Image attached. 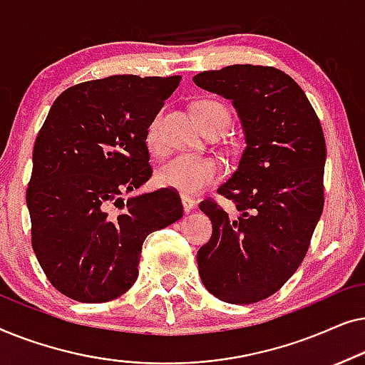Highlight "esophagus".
I'll list each match as a JSON object with an SVG mask.
<instances>
[{"label":"esophagus","instance_id":"esophagus-1","mask_svg":"<svg viewBox=\"0 0 365 365\" xmlns=\"http://www.w3.org/2000/svg\"><path fill=\"white\" fill-rule=\"evenodd\" d=\"M182 207H184V212L189 214L194 211V207H196V201H192L191 197L187 196H182Z\"/></svg>","mask_w":365,"mask_h":365}]
</instances>
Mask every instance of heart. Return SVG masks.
Returning a JSON list of instances; mask_svg holds the SVG:
<instances>
[{
  "instance_id": "obj_1",
  "label": "heart",
  "mask_w": 365,
  "mask_h": 365,
  "mask_svg": "<svg viewBox=\"0 0 365 365\" xmlns=\"http://www.w3.org/2000/svg\"><path fill=\"white\" fill-rule=\"evenodd\" d=\"M196 116L202 128L211 121H222L229 124L231 113L222 103L207 101L199 103L196 106ZM159 121L161 116H156L148 126L146 141L153 151H161V138H159ZM222 178V168L216 159L192 156V154H181L171 161L163 164L158 171V182L163 187H169L178 191L182 196H196L204 189L216 184Z\"/></svg>"
}]
</instances>
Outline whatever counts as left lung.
<instances>
[{"mask_svg":"<svg viewBox=\"0 0 365 365\" xmlns=\"http://www.w3.org/2000/svg\"><path fill=\"white\" fill-rule=\"evenodd\" d=\"M231 99L246 149L217 192L237 217L206 199L212 236L197 251L201 281L229 304H254L277 292L301 266L324 207L326 139L306 93L281 69L232 64L192 78Z\"/></svg>","mask_w":365,"mask_h":365,"instance_id":"left-lung-1","label":"left lung"}]
</instances>
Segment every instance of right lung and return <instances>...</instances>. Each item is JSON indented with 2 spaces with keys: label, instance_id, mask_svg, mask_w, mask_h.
Here are the masks:
<instances>
[{
  "label": "right lung",
  "instance_id": "obj_1",
  "mask_svg": "<svg viewBox=\"0 0 365 365\" xmlns=\"http://www.w3.org/2000/svg\"><path fill=\"white\" fill-rule=\"evenodd\" d=\"M179 81L118 74L68 88L49 109L26 204L39 266L69 299L96 304L126 292L144 239L182 217L174 189L123 197L151 178L148 126Z\"/></svg>",
  "mask_w": 365,
  "mask_h": 365
}]
</instances>
